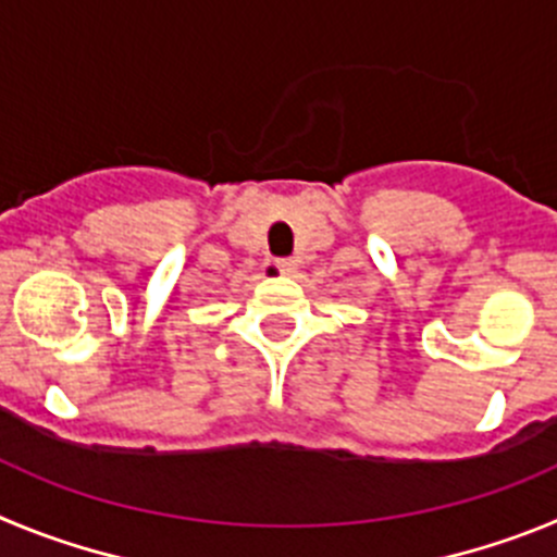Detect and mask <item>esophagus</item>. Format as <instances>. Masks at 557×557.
I'll use <instances>...</instances> for the list:
<instances>
[{
    "mask_svg": "<svg viewBox=\"0 0 557 557\" xmlns=\"http://www.w3.org/2000/svg\"><path fill=\"white\" fill-rule=\"evenodd\" d=\"M269 267L274 269L277 274H294L297 272V260H290V258H274Z\"/></svg>",
    "mask_w": 557,
    "mask_h": 557,
    "instance_id": "obj_1",
    "label": "esophagus"
}]
</instances>
